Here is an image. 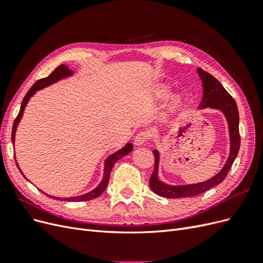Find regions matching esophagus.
<instances>
[{
    "mask_svg": "<svg viewBox=\"0 0 263 263\" xmlns=\"http://www.w3.org/2000/svg\"><path fill=\"white\" fill-rule=\"evenodd\" d=\"M150 139H151V134L149 132H139L134 139V144L136 146H140V145L146 144V142L149 141Z\"/></svg>",
    "mask_w": 263,
    "mask_h": 263,
    "instance_id": "obj_1",
    "label": "esophagus"
}]
</instances>
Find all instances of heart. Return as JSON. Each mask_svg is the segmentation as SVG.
Here are the masks:
<instances>
[{"label":"heart","instance_id":"heart-1","mask_svg":"<svg viewBox=\"0 0 263 263\" xmlns=\"http://www.w3.org/2000/svg\"><path fill=\"white\" fill-rule=\"evenodd\" d=\"M159 92H160V95H165V94H168V89H166L165 86H162ZM173 104L174 105H178L179 104V101L178 100H174L173 101Z\"/></svg>","mask_w":263,"mask_h":263}]
</instances>
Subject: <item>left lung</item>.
<instances>
[{
	"label": "left lung",
	"mask_w": 263,
	"mask_h": 263,
	"mask_svg": "<svg viewBox=\"0 0 263 263\" xmlns=\"http://www.w3.org/2000/svg\"><path fill=\"white\" fill-rule=\"evenodd\" d=\"M198 76H200L203 83V98L201 101L200 107H212L221 110L225 114L227 122L229 125V135H230V154L226 164L216 176L212 179L197 183V184L190 185H166L158 179V164H159V153L157 150L154 151L155 155V170L151 174L149 180L150 189L158 195L169 198H181L200 195L212 187L216 186L219 183L224 181L227 174L232 168L235 159L238 155L240 148V134H239V113L235 100L233 99L225 87L218 82L212 74L206 72L203 69H197Z\"/></svg>",
	"instance_id": "obj_1"
}]
</instances>
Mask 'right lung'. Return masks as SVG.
Returning <instances> with one entry per match:
<instances>
[{"label": "right lung", "instance_id": "1", "mask_svg": "<svg viewBox=\"0 0 263 263\" xmlns=\"http://www.w3.org/2000/svg\"><path fill=\"white\" fill-rule=\"evenodd\" d=\"M71 74H72V71L69 70L66 66L61 65V66H59L58 68H55L48 77L44 78V79H41V80L36 81V83L30 87L29 91L26 93L25 98H24V100H23V102H22L21 109H20V112H18L16 118H15L14 124H13V128H12V141H13V144H14V139H15V132H16V127H17V125H18V123H20V121H21L22 115H23V113H24V109H25V106H26V104H27V102L29 101V99H30L31 97H33V95L36 93V91L43 89V87L48 86V85H50V84H52V83H54V82H57L58 80H60V79L69 77V76H71ZM132 150H133V145H132V144H127L123 149L118 150L117 153L113 154L112 156H109V157L106 159V161H105V169H104V177H103V180H102V182L100 183V185H99L97 189H95V190L91 191V192L86 193V194H83V195H80V196H76V197L59 198V197H53V196H52V198H55V200H62V201L65 200V201H73V202H83V201H90V200H93V198L99 197L103 192H104L106 186H107V184H108L109 174H110V171H112V168H113L114 163H115L117 160H119V159H121L122 157H124V156H126V155H128ZM16 165H17V164H16ZM17 168H18V165H17ZM18 170L21 171L20 168H18ZM21 173L23 174L22 171H21ZM23 177H24V174H23ZM24 178H25V177H24Z\"/></svg>", "mask_w": 263, "mask_h": 263}]
</instances>
